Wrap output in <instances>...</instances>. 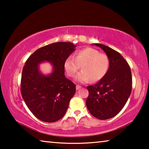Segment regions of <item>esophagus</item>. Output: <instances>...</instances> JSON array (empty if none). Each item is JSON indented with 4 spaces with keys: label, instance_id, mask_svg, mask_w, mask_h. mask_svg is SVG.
<instances>
[{
    "label": "esophagus",
    "instance_id": "1",
    "mask_svg": "<svg viewBox=\"0 0 149 149\" xmlns=\"http://www.w3.org/2000/svg\"><path fill=\"white\" fill-rule=\"evenodd\" d=\"M81 87L80 85H76V89H77V90H79Z\"/></svg>",
    "mask_w": 149,
    "mask_h": 149
}]
</instances>
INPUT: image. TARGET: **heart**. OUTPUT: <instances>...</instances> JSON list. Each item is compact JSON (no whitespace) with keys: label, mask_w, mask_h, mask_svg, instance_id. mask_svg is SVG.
<instances>
[{"label":"heart","mask_w":149,"mask_h":149,"mask_svg":"<svg viewBox=\"0 0 149 149\" xmlns=\"http://www.w3.org/2000/svg\"><path fill=\"white\" fill-rule=\"evenodd\" d=\"M81 65L82 71L76 77L78 81L87 83L102 79L107 74L110 67V58L107 54L100 53L97 49L87 47L76 52L75 58L70 56L64 62V69L67 75L72 77L77 74Z\"/></svg>","instance_id":"b5f03b06"}]
</instances>
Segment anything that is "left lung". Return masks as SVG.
I'll return each instance as SVG.
<instances>
[{
    "label": "left lung",
    "instance_id": "8db88e82",
    "mask_svg": "<svg viewBox=\"0 0 149 149\" xmlns=\"http://www.w3.org/2000/svg\"><path fill=\"white\" fill-rule=\"evenodd\" d=\"M104 50L110 58L107 74L99 82L87 86L88 110L99 120L114 117L127 102L132 89L131 68L119 52L102 44H95Z\"/></svg>",
    "mask_w": 149,
    "mask_h": 149
}]
</instances>
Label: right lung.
Here are the masks:
<instances>
[{
	"label": "right lung",
	"mask_w": 149,
	"mask_h": 149,
	"mask_svg": "<svg viewBox=\"0 0 149 149\" xmlns=\"http://www.w3.org/2000/svg\"><path fill=\"white\" fill-rule=\"evenodd\" d=\"M72 42H57L39 48L26 60L20 90L27 107L35 117L45 122H54L64 116L75 93V85L64 75V62L75 50ZM44 61L54 65L52 74L45 77L38 64Z\"/></svg>",
	"instance_id": "1"
}]
</instances>
